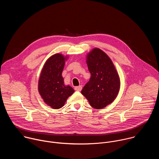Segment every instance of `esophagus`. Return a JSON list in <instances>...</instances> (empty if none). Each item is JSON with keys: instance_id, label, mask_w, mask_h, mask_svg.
Listing matches in <instances>:
<instances>
[{"instance_id": "1", "label": "esophagus", "mask_w": 159, "mask_h": 159, "mask_svg": "<svg viewBox=\"0 0 159 159\" xmlns=\"http://www.w3.org/2000/svg\"><path fill=\"white\" fill-rule=\"evenodd\" d=\"M74 89H75V90H77V91H80V90H81L82 89V85L76 86V87H75Z\"/></svg>"}]
</instances>
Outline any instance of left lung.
<instances>
[{"mask_svg":"<svg viewBox=\"0 0 159 159\" xmlns=\"http://www.w3.org/2000/svg\"><path fill=\"white\" fill-rule=\"evenodd\" d=\"M86 63L91 77L81 93L93 107L101 109L116 98L120 79L111 58L99 48H94L87 54Z\"/></svg>","mask_w":159,"mask_h":159,"instance_id":"1","label":"left lung"}]
</instances>
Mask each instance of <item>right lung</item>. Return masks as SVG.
<instances>
[{"instance_id": "right-lung-1", "label": "right lung", "mask_w": 159, "mask_h": 159, "mask_svg": "<svg viewBox=\"0 0 159 159\" xmlns=\"http://www.w3.org/2000/svg\"><path fill=\"white\" fill-rule=\"evenodd\" d=\"M69 56L61 53L52 55L44 64L38 80V92L43 101L52 109L62 107L74 93L69 85H65L62 72Z\"/></svg>"}]
</instances>
